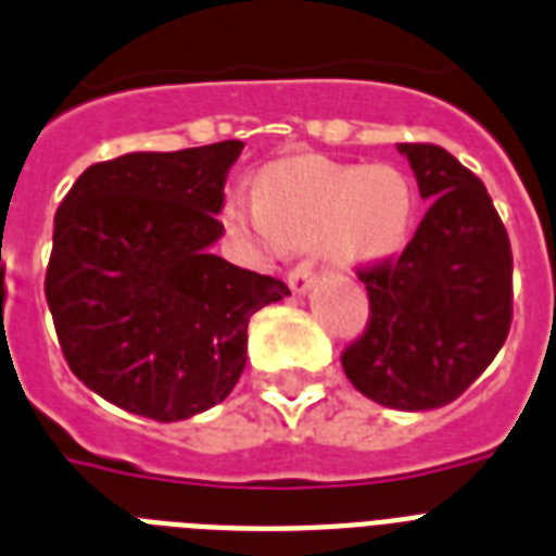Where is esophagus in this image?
<instances>
[{"mask_svg":"<svg viewBox=\"0 0 556 556\" xmlns=\"http://www.w3.org/2000/svg\"><path fill=\"white\" fill-rule=\"evenodd\" d=\"M314 282H317V277H314V270H311V265H296V268L288 274V286H291V291L296 293V296H305V293L314 288Z\"/></svg>","mask_w":556,"mask_h":556,"instance_id":"34e87169","label":"esophagus"}]
</instances>
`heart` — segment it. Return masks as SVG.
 Segmentation results:
<instances>
[{
	"label": "heart",
	"instance_id": "1",
	"mask_svg": "<svg viewBox=\"0 0 556 556\" xmlns=\"http://www.w3.org/2000/svg\"><path fill=\"white\" fill-rule=\"evenodd\" d=\"M417 207V188L394 165L288 160L265 168L256 193H228L223 223L265 260L323 245L333 265L368 268L408 245Z\"/></svg>",
	"mask_w": 556,
	"mask_h": 556
}]
</instances>
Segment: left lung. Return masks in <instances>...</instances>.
I'll use <instances>...</instances> for the list:
<instances>
[{"instance_id":"1","label":"left lung","mask_w":556,"mask_h":556,"mask_svg":"<svg viewBox=\"0 0 556 556\" xmlns=\"http://www.w3.org/2000/svg\"><path fill=\"white\" fill-rule=\"evenodd\" d=\"M431 202L394 265L365 270L371 323L342 354L351 386L396 410L454 403L511 328V245L485 185L445 148L400 142Z\"/></svg>"}]
</instances>
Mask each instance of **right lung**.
<instances>
[{
	"instance_id": "1",
	"label": "right lung",
	"mask_w": 556,
	"mask_h": 556,
	"mask_svg": "<svg viewBox=\"0 0 556 556\" xmlns=\"http://www.w3.org/2000/svg\"><path fill=\"white\" fill-rule=\"evenodd\" d=\"M239 139L90 165L53 219L45 296L71 371L108 403L176 422L214 408L245 368L248 319L282 279L214 254Z\"/></svg>"
}]
</instances>
